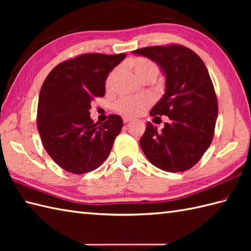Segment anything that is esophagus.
I'll list each match as a JSON object with an SVG mask.
<instances>
[{
	"label": "esophagus",
	"mask_w": 251,
	"mask_h": 251,
	"mask_svg": "<svg viewBox=\"0 0 251 251\" xmlns=\"http://www.w3.org/2000/svg\"><path fill=\"white\" fill-rule=\"evenodd\" d=\"M130 121H131L130 117H128V116H123V122H124L125 124H127V123L130 122Z\"/></svg>",
	"instance_id": "1"
}]
</instances>
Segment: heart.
Segmentation results:
<instances>
[{
  "mask_svg": "<svg viewBox=\"0 0 251 251\" xmlns=\"http://www.w3.org/2000/svg\"><path fill=\"white\" fill-rule=\"evenodd\" d=\"M136 75L142 81L148 79H155L159 74V68L153 60L146 57H135L127 62ZM119 69L115 68L112 70L105 78V87L106 89H111L113 87L114 82ZM153 103V98L149 95L141 96H127L122 97L116 101L114 104V109L121 114L126 116H138L145 113L147 109Z\"/></svg>",
  "mask_w": 251,
  "mask_h": 251,
  "instance_id": "obj_1",
  "label": "heart"
}]
</instances>
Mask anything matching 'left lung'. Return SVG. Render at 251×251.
<instances>
[{"label": "left lung", "instance_id": "obj_1", "mask_svg": "<svg viewBox=\"0 0 251 251\" xmlns=\"http://www.w3.org/2000/svg\"><path fill=\"white\" fill-rule=\"evenodd\" d=\"M134 54L150 58L166 75V92L151 116L167 115L162 131L148 122L140 147L154 166L185 172L204 155L214 137L218 100L214 84L199 55L179 44L143 47Z\"/></svg>", "mask_w": 251, "mask_h": 251}]
</instances>
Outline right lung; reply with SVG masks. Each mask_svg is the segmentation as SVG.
<instances>
[{
	"label": "right lung",
	"instance_id": "1",
	"mask_svg": "<svg viewBox=\"0 0 251 251\" xmlns=\"http://www.w3.org/2000/svg\"><path fill=\"white\" fill-rule=\"evenodd\" d=\"M126 54H83L50 72L37 103V129L49 155L66 172L86 174L98 168L123 127L111 114L102 124L90 119V102L105 94V78Z\"/></svg>",
	"mask_w": 251,
	"mask_h": 251
}]
</instances>
